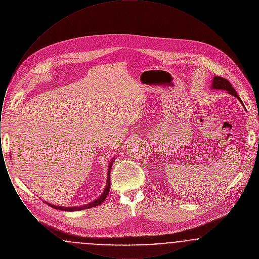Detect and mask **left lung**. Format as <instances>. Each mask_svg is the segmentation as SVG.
<instances>
[{"label":"left lung","mask_w":259,"mask_h":259,"mask_svg":"<svg viewBox=\"0 0 259 259\" xmlns=\"http://www.w3.org/2000/svg\"><path fill=\"white\" fill-rule=\"evenodd\" d=\"M210 88H211V89H218V90L220 89V90H225V91H227V93L233 95V96L238 99V100L242 103V105L244 106L242 100L237 95V92H236V90H235L233 87H232V84H231L226 78H223V77L218 76V75L213 76V79H212L211 87H210ZM244 107H245V106H244Z\"/></svg>","instance_id":"left-lung-1"}]
</instances>
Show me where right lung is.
Here are the masks:
<instances>
[{
    "instance_id": "1",
    "label": "right lung",
    "mask_w": 259,
    "mask_h": 259,
    "mask_svg": "<svg viewBox=\"0 0 259 259\" xmlns=\"http://www.w3.org/2000/svg\"><path fill=\"white\" fill-rule=\"evenodd\" d=\"M113 161L114 160H113V158H112V160H111V163H110V165H109V171H108V179H107V185H106V188H105V190L103 191V193L99 196V198H97L96 200H94L93 202H90L89 204L83 205V206H79V207H60V206L52 205V204H50V203H48V202H45V203H47L49 206L52 207L53 209L67 210V211L81 210V209H88V208H93V207H96V206L101 205V204L105 201V199L107 198V196H108V194H109V192H110V189H111V176H110V175H111V166H112V162H113Z\"/></svg>"
}]
</instances>
